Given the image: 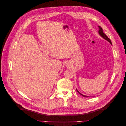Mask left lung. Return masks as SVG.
<instances>
[{"instance_id":"left-lung-1","label":"left lung","mask_w":126,"mask_h":126,"mask_svg":"<svg viewBox=\"0 0 126 126\" xmlns=\"http://www.w3.org/2000/svg\"><path fill=\"white\" fill-rule=\"evenodd\" d=\"M99 34H100V35L102 37H103L104 38V39H105L106 40H107V41H108L109 43L111 44V45H112V43H111V40H110V39L104 33V32H103V30H102V28L100 26H99ZM76 90H77V92L79 93V94H80L81 96H82V97H88V96H85V95H83V94H81L80 93H79V91L77 90V89H76Z\"/></svg>"}]
</instances>
